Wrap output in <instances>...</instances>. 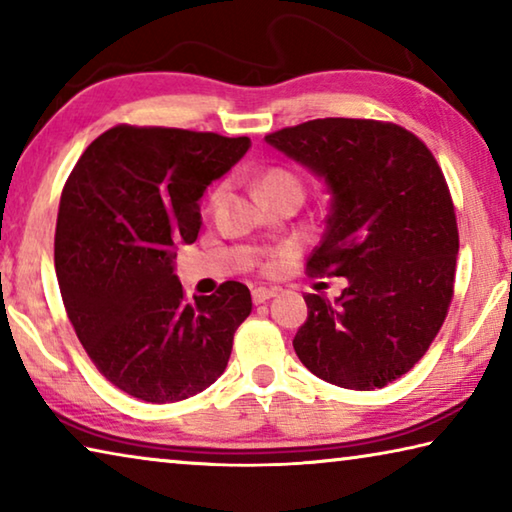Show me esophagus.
Returning a JSON list of instances; mask_svg holds the SVG:
<instances>
[{
  "instance_id": "1",
  "label": "esophagus",
  "mask_w": 512,
  "mask_h": 512,
  "mask_svg": "<svg viewBox=\"0 0 512 512\" xmlns=\"http://www.w3.org/2000/svg\"><path fill=\"white\" fill-rule=\"evenodd\" d=\"M277 296V289H266V287H257L253 289V302L255 305H262V302L271 300Z\"/></svg>"
}]
</instances>
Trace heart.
Here are the masks:
<instances>
[{
  "label": "heart",
  "mask_w": 512,
  "mask_h": 512,
  "mask_svg": "<svg viewBox=\"0 0 512 512\" xmlns=\"http://www.w3.org/2000/svg\"><path fill=\"white\" fill-rule=\"evenodd\" d=\"M275 185H296L298 187V180L291 176V173H287V171H271V173H266L264 176V180H262V185L259 187H275Z\"/></svg>",
  "instance_id": "obj_1"
}]
</instances>
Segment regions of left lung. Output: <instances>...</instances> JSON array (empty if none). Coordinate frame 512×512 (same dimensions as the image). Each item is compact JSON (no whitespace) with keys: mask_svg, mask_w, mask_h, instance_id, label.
<instances>
[{"mask_svg":"<svg viewBox=\"0 0 512 512\" xmlns=\"http://www.w3.org/2000/svg\"><path fill=\"white\" fill-rule=\"evenodd\" d=\"M264 140L329 192L307 271L348 280L336 300L307 293L293 350L329 384L384 388L424 357L454 296L458 228L443 171L418 137L384 121L314 119Z\"/></svg>","mask_w":512,"mask_h":512,"instance_id":"left-lung-1","label":"left lung"}]
</instances>
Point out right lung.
Masks as SVG:
<instances>
[{
  "mask_svg": "<svg viewBox=\"0 0 512 512\" xmlns=\"http://www.w3.org/2000/svg\"><path fill=\"white\" fill-rule=\"evenodd\" d=\"M250 149L248 137L115 126L69 173L56 223V275L94 366L151 404L187 400L228 366L253 309L241 282L185 300L176 246L194 244L201 198Z\"/></svg>",
  "mask_w": 512,
  "mask_h": 512,
  "instance_id": "1",
  "label": "right lung"
}]
</instances>
